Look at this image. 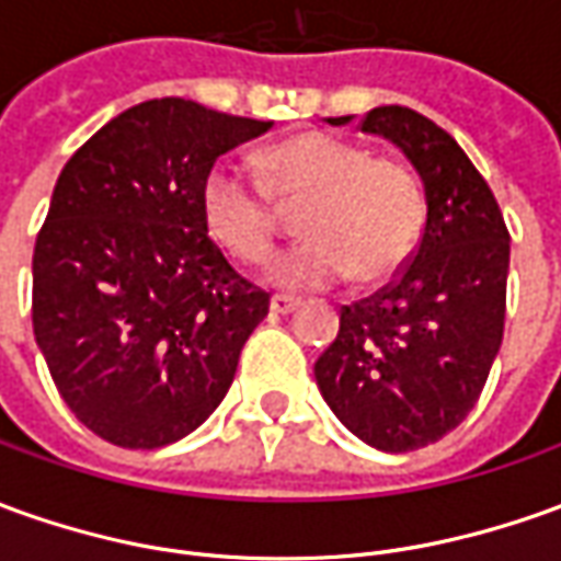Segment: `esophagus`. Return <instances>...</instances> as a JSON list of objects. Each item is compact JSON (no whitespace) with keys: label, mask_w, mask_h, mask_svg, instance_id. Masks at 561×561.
Instances as JSON below:
<instances>
[{"label":"esophagus","mask_w":561,"mask_h":561,"mask_svg":"<svg viewBox=\"0 0 561 561\" xmlns=\"http://www.w3.org/2000/svg\"><path fill=\"white\" fill-rule=\"evenodd\" d=\"M299 308V299H293V296H284V293H274L272 296V311L274 314H289V311H296Z\"/></svg>","instance_id":"1"}]
</instances>
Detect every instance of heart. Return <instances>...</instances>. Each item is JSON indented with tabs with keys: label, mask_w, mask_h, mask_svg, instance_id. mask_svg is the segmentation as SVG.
<instances>
[{
	"label": "heart",
	"mask_w": 561,
	"mask_h": 561,
	"mask_svg": "<svg viewBox=\"0 0 561 561\" xmlns=\"http://www.w3.org/2000/svg\"><path fill=\"white\" fill-rule=\"evenodd\" d=\"M259 186L216 164L201 183L204 229L231 259L256 265L272 256L280 216L268 195L299 210L308 241L268 268L284 289H323L354 274L360 284L391 277L412 256L424 229V183L412 164L369 156L360 142L305 130L256 156Z\"/></svg>",
	"instance_id": "b5f03b06"
}]
</instances>
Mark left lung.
<instances>
[{
  "instance_id": "8db88e82",
  "label": "left lung",
  "mask_w": 561,
  "mask_h": 561,
  "mask_svg": "<svg viewBox=\"0 0 561 561\" xmlns=\"http://www.w3.org/2000/svg\"><path fill=\"white\" fill-rule=\"evenodd\" d=\"M357 127L415 164L427 222L388 287L342 305L314 378L351 434L381 451H415L455 431L485 388L504 339L510 231L480 170L431 118L378 106Z\"/></svg>"
}]
</instances>
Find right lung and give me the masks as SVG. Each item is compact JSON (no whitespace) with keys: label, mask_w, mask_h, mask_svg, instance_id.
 <instances>
[{"label":"right lung","mask_w":561,"mask_h":561,"mask_svg":"<svg viewBox=\"0 0 561 561\" xmlns=\"http://www.w3.org/2000/svg\"><path fill=\"white\" fill-rule=\"evenodd\" d=\"M272 122L183 96L115 115L69 158L33 250V332L72 415L122 449L210 419L268 293L204 229L216 158Z\"/></svg>","instance_id":"obj_1"}]
</instances>
